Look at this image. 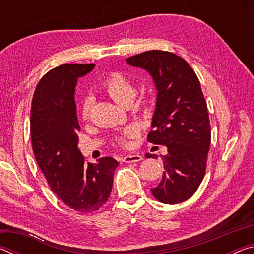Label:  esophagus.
Masks as SVG:
<instances>
[{
  "mask_svg": "<svg viewBox=\"0 0 254 254\" xmlns=\"http://www.w3.org/2000/svg\"><path fill=\"white\" fill-rule=\"evenodd\" d=\"M142 156L140 154H127V156H124L122 161L123 162H139L142 160Z\"/></svg>",
  "mask_w": 254,
  "mask_h": 254,
  "instance_id": "1",
  "label": "esophagus"
}]
</instances>
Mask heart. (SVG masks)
I'll return each instance as SVG.
<instances>
[{"label":"heart","instance_id":"heart-1","mask_svg":"<svg viewBox=\"0 0 254 254\" xmlns=\"http://www.w3.org/2000/svg\"><path fill=\"white\" fill-rule=\"evenodd\" d=\"M103 91L120 106H124L127 103H132L133 100H134L136 92L134 85L126 76L120 74V72H112V74L106 77L104 83H103ZM89 107H91L89 101H84L83 106H81V113H83L84 119L88 118ZM132 135L133 132L131 130H127L124 136L119 137L117 142L120 145H127V139Z\"/></svg>","mask_w":254,"mask_h":254}]
</instances>
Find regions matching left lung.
Masks as SVG:
<instances>
[{
  "label": "left lung",
  "instance_id": "left-lung-1",
  "mask_svg": "<svg viewBox=\"0 0 254 254\" xmlns=\"http://www.w3.org/2000/svg\"><path fill=\"white\" fill-rule=\"evenodd\" d=\"M126 62L149 72L157 89L148 141L166 145L168 153L162 156L166 171L161 182L151 192L160 203H182L195 194L204 178L210 144L207 105L199 80L182 57L168 51H145Z\"/></svg>",
  "mask_w": 254,
  "mask_h": 254
}]
</instances>
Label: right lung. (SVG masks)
Masks as SVG:
<instances>
[{
  "label": "right lung",
  "mask_w": 254,
  "mask_h": 254,
  "mask_svg": "<svg viewBox=\"0 0 254 254\" xmlns=\"http://www.w3.org/2000/svg\"><path fill=\"white\" fill-rule=\"evenodd\" d=\"M94 67L65 64L47 72L34 91L30 119L33 153L47 183L63 203L80 213L106 203L119 166L112 157L86 163L78 149L75 88Z\"/></svg>",
  "instance_id": "1"
}]
</instances>
